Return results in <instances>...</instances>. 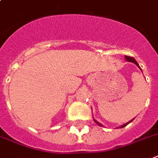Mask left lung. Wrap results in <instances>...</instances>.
<instances>
[{"instance_id": "8db88e82", "label": "left lung", "mask_w": 158, "mask_h": 158, "mask_svg": "<svg viewBox=\"0 0 158 158\" xmlns=\"http://www.w3.org/2000/svg\"><path fill=\"white\" fill-rule=\"evenodd\" d=\"M125 58H126V60H127V61H129V62H132V63H134V64H136V65L138 66V68H140V67H139V65H138V62H137V61H136L135 59H134V58H133V57H130V56H127V55H125ZM140 69H141V68H140ZM132 120H133V119H132V120H131V121H129V123L132 122ZM94 122L96 123H97V124H98V125H99V126H102V124H100V123H99L97 122V121H96V120H94ZM126 123V124H123V126H121V127H125V126H127V125L128 124V123Z\"/></svg>"}]
</instances>
